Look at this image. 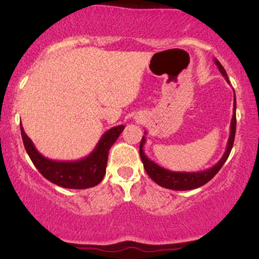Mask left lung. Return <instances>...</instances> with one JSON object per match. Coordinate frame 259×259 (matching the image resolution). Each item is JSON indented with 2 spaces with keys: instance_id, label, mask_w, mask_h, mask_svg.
Segmentation results:
<instances>
[{
  "instance_id": "8db88e82",
  "label": "left lung",
  "mask_w": 259,
  "mask_h": 259,
  "mask_svg": "<svg viewBox=\"0 0 259 259\" xmlns=\"http://www.w3.org/2000/svg\"><path fill=\"white\" fill-rule=\"evenodd\" d=\"M214 63L217 67H218L222 75L224 76L225 80L229 82L227 72H225V69L223 68V65L219 63L218 59H214ZM235 132H236V99L234 97V111L233 118H231L230 123V135H229L227 150H225L222 158L219 159L213 167L204 169V170L201 171H173L160 167V165L154 163L153 160H151L146 154H145L144 145L146 144V138H145V136H142L141 144H140V157H141L142 163H144V168L145 170H146V173L148 174V177H150L154 183L158 184L159 186L165 187V189L169 190H177V191H185V190L197 189V187L207 184L208 181L212 179V178L221 170L223 164H224L225 160L228 159L229 154L231 152V148H233ZM145 135H146V132H145Z\"/></svg>"
}]
</instances>
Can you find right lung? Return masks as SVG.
I'll list each match as a JSON object with an SVG mask.
<instances>
[{"mask_svg":"<svg viewBox=\"0 0 259 259\" xmlns=\"http://www.w3.org/2000/svg\"><path fill=\"white\" fill-rule=\"evenodd\" d=\"M124 125L107 130L97 142L94 151L85 158L78 160H52L41 154L26 135L23 126L20 133L24 147L37 170L56 185L65 189H89L102 181L106 174L108 152L123 132Z\"/></svg>","mask_w":259,"mask_h":259,"instance_id":"right-lung-1","label":"right lung"}]
</instances>
